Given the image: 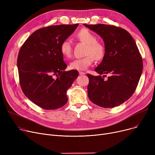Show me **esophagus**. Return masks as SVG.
Here are the masks:
<instances>
[{
	"label": "esophagus",
	"mask_w": 155,
	"mask_h": 155,
	"mask_svg": "<svg viewBox=\"0 0 155 155\" xmlns=\"http://www.w3.org/2000/svg\"><path fill=\"white\" fill-rule=\"evenodd\" d=\"M79 74H80V75H84L85 74V73H84V72H83V71H79Z\"/></svg>",
	"instance_id": "esophagus-1"
}]
</instances>
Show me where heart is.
Instances as JSON below:
<instances>
[{
	"mask_svg": "<svg viewBox=\"0 0 155 155\" xmlns=\"http://www.w3.org/2000/svg\"><path fill=\"white\" fill-rule=\"evenodd\" d=\"M81 42L87 45L85 56L82 58L73 60L70 64V68L73 70H84L87 69L94 62V58L100 60L103 58L105 54L104 46L97 41L96 37L88 29L80 30L76 35ZM60 51L65 58H69L71 56V45L68 39H64L61 42Z\"/></svg>",
	"mask_w": 155,
	"mask_h": 155,
	"instance_id": "b5f03b06",
	"label": "heart"
}]
</instances>
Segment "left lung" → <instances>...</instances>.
<instances>
[{"label":"left lung","instance_id":"1","mask_svg":"<svg viewBox=\"0 0 155 155\" xmlns=\"http://www.w3.org/2000/svg\"><path fill=\"white\" fill-rule=\"evenodd\" d=\"M84 25L99 35L105 44V54L95 71L98 76L87 74L89 99L104 108H112L127 101L136 91L143 71V60L136 42L121 28L98 24ZM110 74L104 80L102 74Z\"/></svg>","mask_w":155,"mask_h":155}]
</instances>
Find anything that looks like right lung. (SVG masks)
<instances>
[{
    "label": "right lung",
    "instance_id": "right-lung-1",
    "mask_svg": "<svg viewBox=\"0 0 155 155\" xmlns=\"http://www.w3.org/2000/svg\"><path fill=\"white\" fill-rule=\"evenodd\" d=\"M78 26L61 24L39 29L20 49L18 68L21 89L30 101L43 109H59L68 101L67 91L78 72L64 71L67 65L60 46Z\"/></svg>",
    "mask_w": 155,
    "mask_h": 155
}]
</instances>
